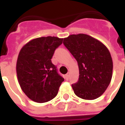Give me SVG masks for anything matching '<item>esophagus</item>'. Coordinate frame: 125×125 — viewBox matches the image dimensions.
Instances as JSON below:
<instances>
[{"label": "esophagus", "instance_id": "obj_1", "mask_svg": "<svg viewBox=\"0 0 125 125\" xmlns=\"http://www.w3.org/2000/svg\"><path fill=\"white\" fill-rule=\"evenodd\" d=\"M65 77H66V78H67V79H68V78H69V77H70V73H67V74L65 75Z\"/></svg>", "mask_w": 125, "mask_h": 125}]
</instances>
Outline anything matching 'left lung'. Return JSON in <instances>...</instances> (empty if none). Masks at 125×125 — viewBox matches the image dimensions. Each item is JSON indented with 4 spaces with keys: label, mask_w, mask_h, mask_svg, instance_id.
I'll return each mask as SVG.
<instances>
[{
    "label": "left lung",
    "mask_w": 125,
    "mask_h": 125,
    "mask_svg": "<svg viewBox=\"0 0 125 125\" xmlns=\"http://www.w3.org/2000/svg\"><path fill=\"white\" fill-rule=\"evenodd\" d=\"M63 44L79 67L78 81L72 85L75 94L87 100L100 97L109 85L113 73V61L107 47L84 34L70 35L63 39Z\"/></svg>",
    "instance_id": "obj_1"
}]
</instances>
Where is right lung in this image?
Here are the masks:
<instances>
[{
  "label": "right lung",
  "mask_w": 125,
  "mask_h": 125,
  "mask_svg": "<svg viewBox=\"0 0 125 125\" xmlns=\"http://www.w3.org/2000/svg\"><path fill=\"white\" fill-rule=\"evenodd\" d=\"M62 42V38L57 37H41L30 41L20 50L16 63L18 83L28 97L35 102L52 100L64 81L51 60Z\"/></svg>",
  "instance_id": "add662e5"
}]
</instances>
